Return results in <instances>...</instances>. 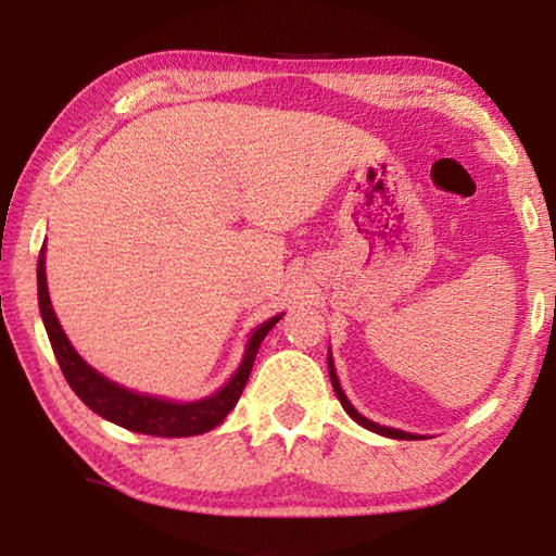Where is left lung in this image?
<instances>
[{"label":"left lung","mask_w":556,"mask_h":556,"mask_svg":"<svg viewBox=\"0 0 556 556\" xmlns=\"http://www.w3.org/2000/svg\"><path fill=\"white\" fill-rule=\"evenodd\" d=\"M328 371H330L332 389H336V396H338V401L342 403V408H345V410H348V416H350L352 420H357L362 428H367V430H371V432H377V435H383V438H393V440H418V438H420V435H413V432H403V430H396V428L377 426V422H371L369 418L362 416V413H357V410H355V406H352V403L348 401L345 391H342V387H340L338 375H336V365H332V355H330V352H328Z\"/></svg>","instance_id":"obj_1"}]
</instances>
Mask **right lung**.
<instances>
[{"mask_svg":"<svg viewBox=\"0 0 556 556\" xmlns=\"http://www.w3.org/2000/svg\"><path fill=\"white\" fill-rule=\"evenodd\" d=\"M38 308L48 332L50 348L55 352L58 365L63 369L70 389L83 399L85 406L92 408L97 416L116 422L121 428L155 438H191L220 426L245 389L252 365H255L260 342L265 340L267 332L275 328L277 320L281 318H269L262 323L260 328L252 330L245 348V357L224 389H218L214 396H206L201 401L175 403L118 387V383L109 381L104 375H99L97 369L89 367L87 362L77 355L75 348L70 345L63 328H60L53 306H50L46 281V248H40L38 255Z\"/></svg>","mask_w":556,"mask_h":556,"instance_id":"obj_1","label":"right lung"}]
</instances>
